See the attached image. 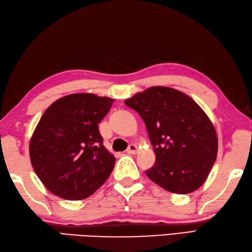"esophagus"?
Wrapping results in <instances>:
<instances>
[{
  "label": "esophagus",
  "instance_id": "obj_1",
  "mask_svg": "<svg viewBox=\"0 0 252 252\" xmlns=\"http://www.w3.org/2000/svg\"><path fill=\"white\" fill-rule=\"evenodd\" d=\"M138 151H139L138 145H136V144H130L129 148H127V150H126V153L136 154V153H138Z\"/></svg>",
  "mask_w": 252,
  "mask_h": 252
}]
</instances>
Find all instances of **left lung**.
<instances>
[{
  "instance_id": "left-lung-1",
  "label": "left lung",
  "mask_w": 252,
  "mask_h": 252,
  "mask_svg": "<svg viewBox=\"0 0 252 252\" xmlns=\"http://www.w3.org/2000/svg\"><path fill=\"white\" fill-rule=\"evenodd\" d=\"M125 103L138 112L148 129L157 157L146 175L174 194H189L202 186L217 158L213 122L189 95L155 86Z\"/></svg>"
}]
</instances>
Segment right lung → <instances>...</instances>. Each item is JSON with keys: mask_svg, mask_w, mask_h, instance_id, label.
Returning a JSON list of instances; mask_svg holds the SVG:
<instances>
[{"mask_svg": "<svg viewBox=\"0 0 252 252\" xmlns=\"http://www.w3.org/2000/svg\"><path fill=\"white\" fill-rule=\"evenodd\" d=\"M113 101L94 94H72L43 113L30 141V158L50 193L67 200L85 199L110 176L116 158L104 148L98 123Z\"/></svg>", "mask_w": 252, "mask_h": 252, "instance_id": "1", "label": "right lung"}]
</instances>
